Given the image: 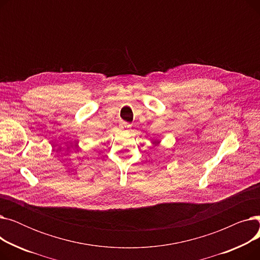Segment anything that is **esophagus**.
I'll return each mask as SVG.
<instances>
[{"label": "esophagus", "instance_id": "34e87169", "mask_svg": "<svg viewBox=\"0 0 260 260\" xmlns=\"http://www.w3.org/2000/svg\"><path fill=\"white\" fill-rule=\"evenodd\" d=\"M120 128L123 131H128L131 128V125L127 124V123H125V122H122L120 124Z\"/></svg>", "mask_w": 260, "mask_h": 260}]
</instances>
